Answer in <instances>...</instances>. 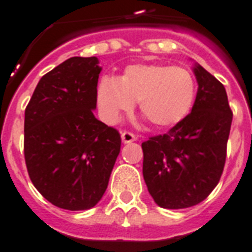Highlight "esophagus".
I'll list each match as a JSON object with an SVG mask.
<instances>
[{"label": "esophagus", "mask_w": 252, "mask_h": 252, "mask_svg": "<svg viewBox=\"0 0 252 252\" xmlns=\"http://www.w3.org/2000/svg\"><path fill=\"white\" fill-rule=\"evenodd\" d=\"M122 140L124 144H130V142L136 141L137 137H136V134H133L132 132L124 130V132H122Z\"/></svg>", "instance_id": "obj_1"}]
</instances>
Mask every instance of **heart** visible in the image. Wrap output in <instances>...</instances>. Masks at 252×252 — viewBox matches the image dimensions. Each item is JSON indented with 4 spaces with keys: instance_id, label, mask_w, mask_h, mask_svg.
Wrapping results in <instances>:
<instances>
[{
    "instance_id": "b5f03b06",
    "label": "heart",
    "mask_w": 252,
    "mask_h": 252,
    "mask_svg": "<svg viewBox=\"0 0 252 252\" xmlns=\"http://www.w3.org/2000/svg\"><path fill=\"white\" fill-rule=\"evenodd\" d=\"M195 96L192 73L167 64L128 65L119 78L103 76L96 86L99 110L107 122H118L138 102L141 114L156 128H170L182 122Z\"/></svg>"
}]
</instances>
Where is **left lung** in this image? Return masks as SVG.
<instances>
[{"label":"left lung","mask_w":252,"mask_h":252,"mask_svg":"<svg viewBox=\"0 0 252 252\" xmlns=\"http://www.w3.org/2000/svg\"><path fill=\"white\" fill-rule=\"evenodd\" d=\"M192 111L163 134L142 142V174L154 201L166 209L197 205L219 184L226 161L233 112L223 85L196 65Z\"/></svg>","instance_id":"obj_1"}]
</instances>
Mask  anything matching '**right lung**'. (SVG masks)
Masks as SVG:
<instances>
[{"instance_id":"right-lung-1","label":"right lung","mask_w":252,"mask_h":252,"mask_svg":"<svg viewBox=\"0 0 252 252\" xmlns=\"http://www.w3.org/2000/svg\"><path fill=\"white\" fill-rule=\"evenodd\" d=\"M96 57H70L41 77L25 111V161L49 203L68 211L96 205L106 192L122 138L99 122Z\"/></svg>"}]
</instances>
